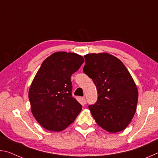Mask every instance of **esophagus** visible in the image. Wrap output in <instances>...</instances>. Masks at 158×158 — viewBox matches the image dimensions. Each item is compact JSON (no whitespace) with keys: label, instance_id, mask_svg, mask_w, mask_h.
I'll use <instances>...</instances> for the list:
<instances>
[{"label":"esophagus","instance_id":"1","mask_svg":"<svg viewBox=\"0 0 158 158\" xmlns=\"http://www.w3.org/2000/svg\"><path fill=\"white\" fill-rule=\"evenodd\" d=\"M82 103H83V105H85V104L87 103V101H86V100H85V98H82Z\"/></svg>","mask_w":158,"mask_h":158}]
</instances>
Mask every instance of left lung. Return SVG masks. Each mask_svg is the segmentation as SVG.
Wrapping results in <instances>:
<instances>
[{
    "label": "left lung",
    "mask_w": 158,
    "mask_h": 158,
    "mask_svg": "<svg viewBox=\"0 0 158 158\" xmlns=\"http://www.w3.org/2000/svg\"><path fill=\"white\" fill-rule=\"evenodd\" d=\"M84 73L94 82L98 100L89 108L96 123L109 132L125 129L136 112L138 90L118 58L106 53L85 55Z\"/></svg>",
    "instance_id": "8db88e82"
}]
</instances>
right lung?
Returning <instances> with one entry per match:
<instances>
[{"mask_svg": "<svg viewBox=\"0 0 158 158\" xmlns=\"http://www.w3.org/2000/svg\"><path fill=\"white\" fill-rule=\"evenodd\" d=\"M84 62L74 53L56 52L47 58L28 92L32 114L49 131L63 130L74 121L82 106L73 95L71 76Z\"/></svg>", "mask_w": 158, "mask_h": 158, "instance_id": "add662e5", "label": "right lung"}]
</instances>
